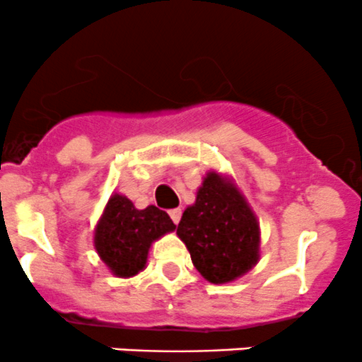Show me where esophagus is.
I'll list each match as a JSON object with an SVG mask.
<instances>
[{
	"instance_id": "obj_1",
	"label": "esophagus",
	"mask_w": 362,
	"mask_h": 362,
	"mask_svg": "<svg viewBox=\"0 0 362 362\" xmlns=\"http://www.w3.org/2000/svg\"><path fill=\"white\" fill-rule=\"evenodd\" d=\"M170 217L175 224H178V222H180V217H182L180 208H173V210H170Z\"/></svg>"
}]
</instances>
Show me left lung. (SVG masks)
I'll return each instance as SVG.
<instances>
[{
    "label": "left lung",
    "mask_w": 362,
    "mask_h": 362,
    "mask_svg": "<svg viewBox=\"0 0 362 362\" xmlns=\"http://www.w3.org/2000/svg\"><path fill=\"white\" fill-rule=\"evenodd\" d=\"M177 235L192 264L211 284H228L250 272L259 261L261 229L235 182L210 171L196 202L185 208Z\"/></svg>",
    "instance_id": "obj_1"
}]
</instances>
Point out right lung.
<instances>
[{"mask_svg": "<svg viewBox=\"0 0 362 362\" xmlns=\"http://www.w3.org/2000/svg\"><path fill=\"white\" fill-rule=\"evenodd\" d=\"M175 228L154 204L138 210L126 196L113 194L94 229V249L113 275L129 279L145 268L152 243Z\"/></svg>", "mask_w": 362, "mask_h": 362, "instance_id": "1", "label": "right lung"}]
</instances>
